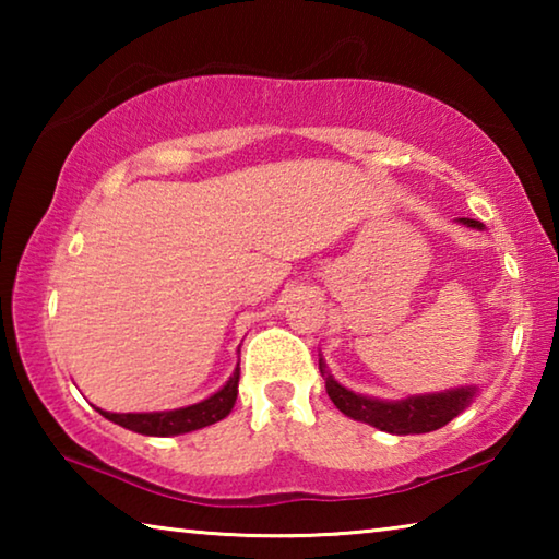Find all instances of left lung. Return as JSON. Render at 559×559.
Returning <instances> with one entry per match:
<instances>
[{"mask_svg": "<svg viewBox=\"0 0 559 559\" xmlns=\"http://www.w3.org/2000/svg\"><path fill=\"white\" fill-rule=\"evenodd\" d=\"M459 224L471 226V229H484V224L476 219H459ZM320 374L325 380L328 396L333 400L340 412L349 419L370 424V427L396 433V437H406V433H427L447 427L451 419L466 409V406L476 400L478 386H451L443 392H429V394H412L404 400H377V396L357 394L347 386L340 384L333 374H330L323 355L318 359Z\"/></svg>", "mask_w": 559, "mask_h": 559, "instance_id": "1", "label": "left lung"}]
</instances>
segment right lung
Wrapping results in <instances>:
<instances>
[{"label": "right lung", "mask_w": 559, "mask_h": 559, "mask_svg": "<svg viewBox=\"0 0 559 559\" xmlns=\"http://www.w3.org/2000/svg\"><path fill=\"white\" fill-rule=\"evenodd\" d=\"M239 362H236L234 374L226 380L219 392H214L206 400L179 406V409H167V412H128V414H116L106 409H96L106 416L108 421L118 424L122 429H130L135 433H145V437H179V433H189L197 429L210 427V424L222 421L224 416H229L234 409L236 394H239Z\"/></svg>", "instance_id": "obj_1"}]
</instances>
